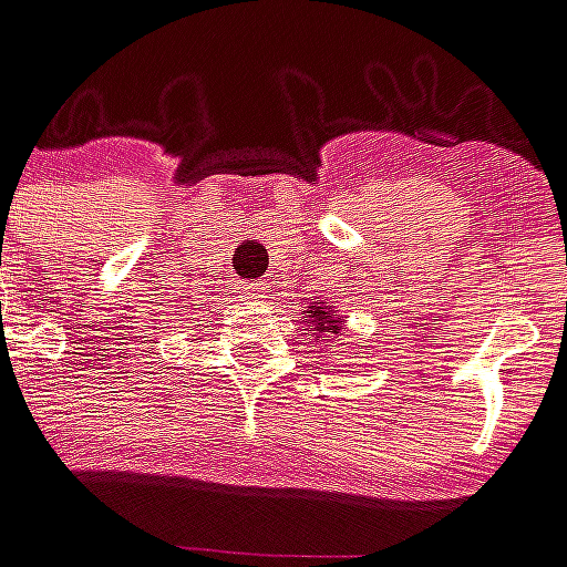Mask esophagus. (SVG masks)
Returning <instances> with one entry per match:
<instances>
[{
	"instance_id": "34e87169",
	"label": "esophagus",
	"mask_w": 567,
	"mask_h": 567,
	"mask_svg": "<svg viewBox=\"0 0 567 567\" xmlns=\"http://www.w3.org/2000/svg\"><path fill=\"white\" fill-rule=\"evenodd\" d=\"M267 291H270V282H264V279H255V282L246 285V295L251 297V300H260V297H267Z\"/></svg>"
}]
</instances>
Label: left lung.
I'll list each match as a JSON object with an SVG mask.
<instances>
[{"label": "left lung", "instance_id": "left-lung-1", "mask_svg": "<svg viewBox=\"0 0 567 567\" xmlns=\"http://www.w3.org/2000/svg\"><path fill=\"white\" fill-rule=\"evenodd\" d=\"M309 328H316L319 333H340V328H337V321H333L331 309L328 307H309Z\"/></svg>", "mask_w": 567, "mask_h": 567}]
</instances>
